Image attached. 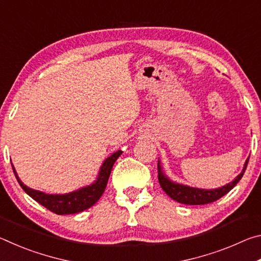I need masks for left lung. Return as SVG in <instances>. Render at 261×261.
<instances>
[{
	"label": "left lung",
	"mask_w": 261,
	"mask_h": 261,
	"mask_svg": "<svg viewBox=\"0 0 261 261\" xmlns=\"http://www.w3.org/2000/svg\"><path fill=\"white\" fill-rule=\"evenodd\" d=\"M247 162H249V158H247V160L244 163L242 173L238 175L232 182L228 183L227 185H224V187H221L214 190L191 188L188 187V185L171 182V180L163 174L162 167L160 166V161L158 163V178L162 190L171 198V199L185 205H205L220 199L221 197L227 194L238 182H240V179L245 173Z\"/></svg>",
	"instance_id": "obj_1"
}]
</instances>
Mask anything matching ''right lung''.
Segmentation results:
<instances>
[{
	"label": "right lung",
	"mask_w": 261,
	"mask_h": 261,
	"mask_svg": "<svg viewBox=\"0 0 261 261\" xmlns=\"http://www.w3.org/2000/svg\"><path fill=\"white\" fill-rule=\"evenodd\" d=\"M122 153L123 152L121 149H118L117 152L113 153L109 158L106 159L102 166L100 168L98 178H96L93 184L79 189L77 191L65 194H47L41 191H38V190H33L26 187V185L19 179L14 166H12V163L11 166L21 189H23L31 198H33L35 201H38L39 204L45 206L47 210H49L55 214H74L90 208L91 206H93L95 202L100 199V197L102 196V193L105 192L106 187H107L108 178L110 176V173H112L114 163Z\"/></svg>",
	"instance_id": "right-lung-1"
}]
</instances>
